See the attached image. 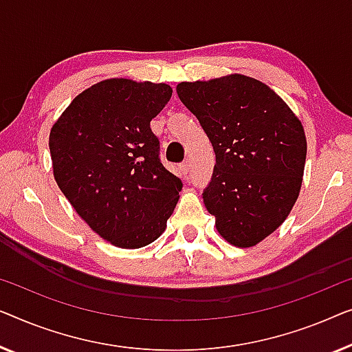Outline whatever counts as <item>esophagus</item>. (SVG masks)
Here are the masks:
<instances>
[{
	"instance_id": "obj_1",
	"label": "esophagus",
	"mask_w": 352,
	"mask_h": 352,
	"mask_svg": "<svg viewBox=\"0 0 352 352\" xmlns=\"http://www.w3.org/2000/svg\"><path fill=\"white\" fill-rule=\"evenodd\" d=\"M180 170H182L183 175H186L188 172H190V161H188V160L183 161L182 164H180Z\"/></svg>"
}]
</instances>
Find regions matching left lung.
<instances>
[{
    "label": "left lung",
    "instance_id": "obj_1",
    "mask_svg": "<svg viewBox=\"0 0 352 352\" xmlns=\"http://www.w3.org/2000/svg\"><path fill=\"white\" fill-rule=\"evenodd\" d=\"M177 94L214 146L217 162L202 199L217 231L241 249L256 245L298 199L303 124L273 89L237 73L180 82Z\"/></svg>",
    "mask_w": 352,
    "mask_h": 352
}]
</instances>
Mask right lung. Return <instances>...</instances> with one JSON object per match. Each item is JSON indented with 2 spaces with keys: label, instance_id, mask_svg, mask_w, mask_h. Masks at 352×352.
<instances>
[{
  "label": "right lung",
  "instance_id": "1",
  "mask_svg": "<svg viewBox=\"0 0 352 352\" xmlns=\"http://www.w3.org/2000/svg\"><path fill=\"white\" fill-rule=\"evenodd\" d=\"M164 82L111 78L87 87L49 133L52 170L76 214L121 249L156 241L182 180L162 166L150 121L170 100Z\"/></svg>",
  "mask_w": 352,
  "mask_h": 352
}]
</instances>
